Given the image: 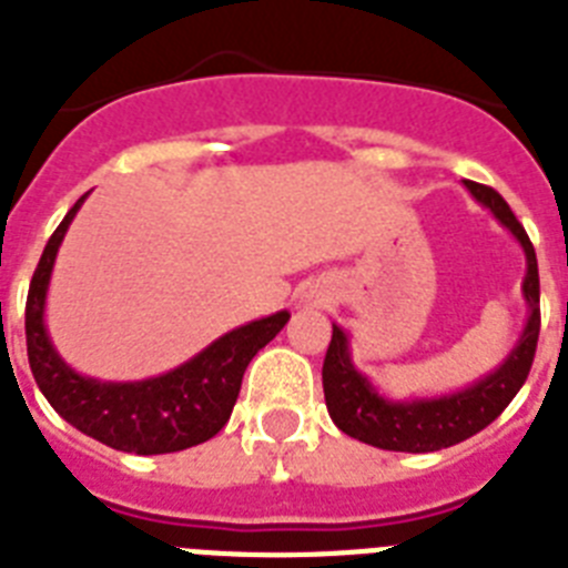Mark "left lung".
Listing matches in <instances>:
<instances>
[{
    "instance_id": "1",
    "label": "left lung",
    "mask_w": 568,
    "mask_h": 568,
    "mask_svg": "<svg viewBox=\"0 0 568 568\" xmlns=\"http://www.w3.org/2000/svg\"><path fill=\"white\" fill-rule=\"evenodd\" d=\"M465 187L476 202L485 204L499 219V225L514 233V240L526 251L528 268L523 280V297L528 303V323L511 355L505 357L494 373L459 393L413 398V402H389L378 395V389L352 364L349 341L343 335V328L332 326V343L323 361V393H326L328 416L346 436L364 445L381 447V450H402V454H433L442 447L459 445L465 438L485 430L511 404L531 373L537 337H540V274H537L535 245L497 190L476 184V181H465Z\"/></svg>"
}]
</instances>
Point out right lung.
I'll list each match as a JSON object with an SVG mask.
<instances>
[{
	"label": "right lung",
	"instance_id": "add662e5",
	"mask_svg": "<svg viewBox=\"0 0 568 568\" xmlns=\"http://www.w3.org/2000/svg\"><path fill=\"white\" fill-rule=\"evenodd\" d=\"M83 202L85 195H80L60 227L51 233L40 265L31 276L26 303V343L33 381L71 427L114 450L155 456L202 445L216 436L231 418L251 357L280 335V328L288 323L292 314L276 312L233 328L213 341L207 349L190 357L187 364L175 366L159 378L112 384V381L78 375L57 355L42 314H45V292H49L57 251Z\"/></svg>",
	"mask_w": 568,
	"mask_h": 568
}]
</instances>
